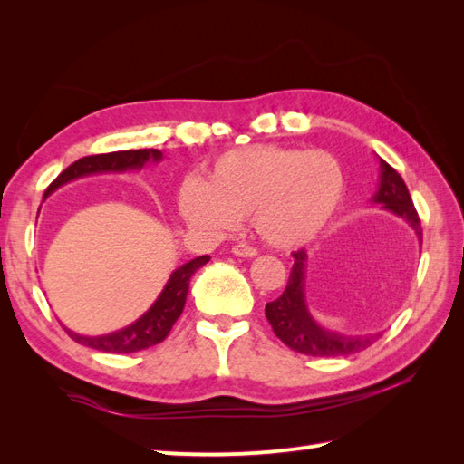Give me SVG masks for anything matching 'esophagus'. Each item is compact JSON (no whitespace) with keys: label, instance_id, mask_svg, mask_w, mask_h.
<instances>
[{"label":"esophagus","instance_id":"obj_1","mask_svg":"<svg viewBox=\"0 0 464 464\" xmlns=\"http://www.w3.org/2000/svg\"><path fill=\"white\" fill-rule=\"evenodd\" d=\"M232 254H234L236 257H246V259H249V257H256V256H257V249H256L254 246H247V244H236V246L232 247Z\"/></svg>","mask_w":464,"mask_h":464}]
</instances>
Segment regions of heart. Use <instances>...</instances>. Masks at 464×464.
I'll return each instance as SVG.
<instances>
[{
    "mask_svg": "<svg viewBox=\"0 0 464 464\" xmlns=\"http://www.w3.org/2000/svg\"><path fill=\"white\" fill-rule=\"evenodd\" d=\"M344 195L339 162L325 150L251 145L220 154L203 181L179 188L178 210L191 228L224 232L249 217L261 242L300 247L327 227Z\"/></svg>",
    "mask_w": 464,
    "mask_h": 464,
    "instance_id": "obj_1",
    "label": "heart"
}]
</instances>
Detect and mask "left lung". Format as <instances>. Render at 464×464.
I'll use <instances>...</instances> for the list:
<instances>
[{"label": "left lung", "instance_id": "obj_1", "mask_svg": "<svg viewBox=\"0 0 464 464\" xmlns=\"http://www.w3.org/2000/svg\"><path fill=\"white\" fill-rule=\"evenodd\" d=\"M372 201L387 208L389 213L401 217L416 232L420 240L422 228H420V218L412 205L409 188H406L404 179L395 168L389 166L383 159H379V188ZM292 257L294 265L285 292L265 305V315L278 339L305 356H348L368 348L377 339L379 333L344 336L321 327L314 319L305 302V249L294 251Z\"/></svg>", "mask_w": 464, "mask_h": 464}]
</instances>
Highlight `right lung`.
<instances>
[{
	"mask_svg": "<svg viewBox=\"0 0 464 464\" xmlns=\"http://www.w3.org/2000/svg\"><path fill=\"white\" fill-rule=\"evenodd\" d=\"M162 152L157 149H139V150H116L106 154H92V157H82L72 166H67L65 170L55 178L48 186L44 199L52 195L55 189L69 184L77 178L91 176V174H104V172H125V170H141L147 162H160ZM208 256L195 257L188 261L186 265L178 266V269L168 278L159 298L149 310L133 321L131 325L123 327L116 333H108L101 336H85L69 331L65 333L79 344H85L94 350H102V353H114V354H130L143 350L149 346H154L162 343L168 333H170L176 319L184 312L189 280L195 275V271L208 261Z\"/></svg>",
	"mask_w": 464,
	"mask_h": 464,
	"instance_id": "right-lung-1",
	"label": "right lung"
}]
</instances>
